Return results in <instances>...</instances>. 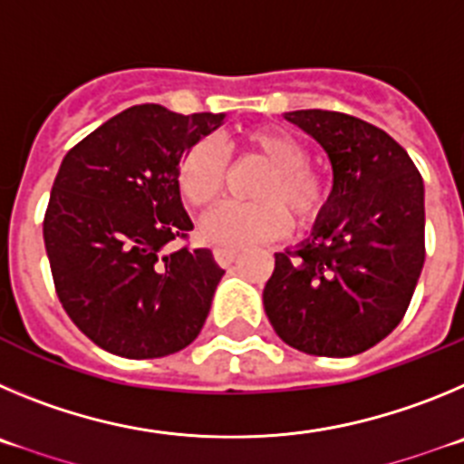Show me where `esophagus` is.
<instances>
[{"mask_svg": "<svg viewBox=\"0 0 464 464\" xmlns=\"http://www.w3.org/2000/svg\"><path fill=\"white\" fill-rule=\"evenodd\" d=\"M237 252L236 249H228V247H217L215 249V261L222 266V268H227V266H231L233 261H236Z\"/></svg>", "mask_w": 464, "mask_h": 464, "instance_id": "esophagus-1", "label": "esophagus"}]
</instances>
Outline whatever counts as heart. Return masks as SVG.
Returning <instances> with one entry per match:
<instances>
[{"label":"heart","instance_id":"b5f03b06","mask_svg":"<svg viewBox=\"0 0 464 464\" xmlns=\"http://www.w3.org/2000/svg\"><path fill=\"white\" fill-rule=\"evenodd\" d=\"M236 148L258 157L268 169L258 175L249 203H227L203 222L206 240L222 247H247L275 240L289 228V215L298 227H312L324 212L331 182L312 169L310 152L291 133L279 129H247ZM227 182V157L212 139L191 143L178 164V187L191 208H210Z\"/></svg>","mask_w":464,"mask_h":464}]
</instances>
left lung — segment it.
<instances>
[{"label":"left lung","mask_w":464,"mask_h":464,"mask_svg":"<svg viewBox=\"0 0 464 464\" xmlns=\"http://www.w3.org/2000/svg\"><path fill=\"white\" fill-rule=\"evenodd\" d=\"M333 166L312 236L275 254L263 307L298 352L346 358L402 321L425 261L423 178L383 129L335 111L284 112Z\"/></svg>","instance_id":"left-lung-1"}]
</instances>
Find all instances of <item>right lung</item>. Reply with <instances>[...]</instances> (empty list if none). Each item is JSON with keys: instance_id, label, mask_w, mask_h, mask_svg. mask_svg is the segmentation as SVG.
Here are the masks:
<instances>
[{"instance_id": "right-lung-1", "label": "right lung", "mask_w": 464, "mask_h": 464, "mask_svg": "<svg viewBox=\"0 0 464 464\" xmlns=\"http://www.w3.org/2000/svg\"><path fill=\"white\" fill-rule=\"evenodd\" d=\"M224 118L131 106L62 161L44 219L53 282L71 321L115 356H169L206 324L224 270L210 249L170 242L194 228L178 164Z\"/></svg>"}]
</instances>
